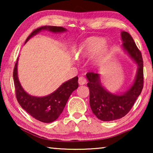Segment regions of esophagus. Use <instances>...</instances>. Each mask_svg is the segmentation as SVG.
<instances>
[{
	"mask_svg": "<svg viewBox=\"0 0 153 153\" xmlns=\"http://www.w3.org/2000/svg\"><path fill=\"white\" fill-rule=\"evenodd\" d=\"M78 83L79 85H84L86 83V79L84 77H79Z\"/></svg>",
	"mask_w": 153,
	"mask_h": 153,
	"instance_id": "34e87169",
	"label": "esophagus"
}]
</instances>
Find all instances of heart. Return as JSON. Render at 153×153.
Returning a JSON list of instances; mask_svg holds the SVG:
<instances>
[{"label":"heart","instance_id":"1","mask_svg":"<svg viewBox=\"0 0 153 153\" xmlns=\"http://www.w3.org/2000/svg\"><path fill=\"white\" fill-rule=\"evenodd\" d=\"M110 49V46L106 43L104 38L91 36L79 44L75 54L77 58H86L94 55L91 59L92 64L99 65L105 61Z\"/></svg>","mask_w":153,"mask_h":153}]
</instances>
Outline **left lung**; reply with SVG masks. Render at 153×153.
Returning a JSON list of instances; mask_svg holds the SVG:
<instances>
[{"mask_svg": "<svg viewBox=\"0 0 153 153\" xmlns=\"http://www.w3.org/2000/svg\"><path fill=\"white\" fill-rule=\"evenodd\" d=\"M123 50L138 66L133 84L125 92L115 94L108 91L102 85L100 75L88 73L87 86L90 90V105L98 120L110 121L119 120L128 113L143 88V61L140 51L129 33H121Z\"/></svg>", "mask_w": 153, "mask_h": 153, "instance_id": "obj_1", "label": "left lung"}]
</instances>
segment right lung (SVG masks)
I'll list each match as a JSON object with an SVG mask.
<instances>
[{"label": "right lung", "instance_id": "obj_1", "mask_svg": "<svg viewBox=\"0 0 153 153\" xmlns=\"http://www.w3.org/2000/svg\"><path fill=\"white\" fill-rule=\"evenodd\" d=\"M43 30H48L53 33H62L66 32L67 29L63 27L51 25L40 27L33 31L25 43ZM18 59L19 58H17L13 70V79L16 97L19 104L23 109L36 120L43 123H51L55 121L63 112L71 93L78 88V77L76 76L65 82L55 91L47 96L34 97L25 92L20 84L17 73Z\"/></svg>", "mask_w": 153, "mask_h": 153}]
</instances>
